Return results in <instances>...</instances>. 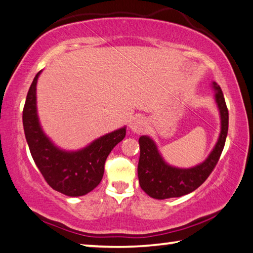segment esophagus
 <instances>
[{
    "instance_id": "esophagus-1",
    "label": "esophagus",
    "mask_w": 253,
    "mask_h": 253,
    "mask_svg": "<svg viewBox=\"0 0 253 253\" xmlns=\"http://www.w3.org/2000/svg\"><path fill=\"white\" fill-rule=\"evenodd\" d=\"M146 126H147L146 120H144L142 117H140V115H135V117L132 118L129 124L130 129L133 132H135V133H141V132H143L144 129H146Z\"/></svg>"
}]
</instances>
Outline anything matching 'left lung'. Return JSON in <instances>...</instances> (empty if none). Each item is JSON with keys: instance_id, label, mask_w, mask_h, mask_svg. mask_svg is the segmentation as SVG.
<instances>
[{"instance_id": "8db88e82", "label": "left lung", "mask_w": 253, "mask_h": 253, "mask_svg": "<svg viewBox=\"0 0 253 253\" xmlns=\"http://www.w3.org/2000/svg\"><path fill=\"white\" fill-rule=\"evenodd\" d=\"M215 99L221 114V133L217 143L204 163L189 169L170 167L159 155L155 142L149 136L139 139L140 158L138 164V177L141 188L149 196L157 200L179 197L189 194L208 179L218 163L224 148L227 130H229V111L224 95L220 86L213 83Z\"/></svg>"}]
</instances>
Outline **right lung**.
Instances as JSON below:
<instances>
[{
    "mask_svg": "<svg viewBox=\"0 0 253 253\" xmlns=\"http://www.w3.org/2000/svg\"><path fill=\"white\" fill-rule=\"evenodd\" d=\"M40 72L33 78L23 107V129L37 167L52 189L67 196H83L101 183L107 156L126 136V127L103 135L76 152L56 148L41 130L36 107V85Z\"/></svg>",
    "mask_w": 253,
    "mask_h": 253,
    "instance_id": "right-lung-1",
    "label": "right lung"
}]
</instances>
